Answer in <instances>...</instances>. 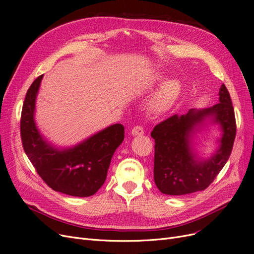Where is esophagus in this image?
<instances>
[{
  "mask_svg": "<svg viewBox=\"0 0 254 254\" xmlns=\"http://www.w3.org/2000/svg\"><path fill=\"white\" fill-rule=\"evenodd\" d=\"M144 134V129L141 126H136L131 129V135L132 136H141Z\"/></svg>",
  "mask_w": 254,
  "mask_h": 254,
  "instance_id": "1",
  "label": "esophagus"
}]
</instances>
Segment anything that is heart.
I'll return each mask as SVG.
<instances>
[{
  "label": "heart",
  "mask_w": 254,
  "mask_h": 254,
  "mask_svg": "<svg viewBox=\"0 0 254 254\" xmlns=\"http://www.w3.org/2000/svg\"><path fill=\"white\" fill-rule=\"evenodd\" d=\"M161 80V78H156ZM181 86L177 80H169L157 90L150 103V110L155 114L168 112L180 96Z\"/></svg>",
  "instance_id": "b5f03b06"
}]
</instances>
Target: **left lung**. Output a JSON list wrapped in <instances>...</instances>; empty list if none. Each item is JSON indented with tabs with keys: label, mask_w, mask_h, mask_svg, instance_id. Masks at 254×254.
Returning <instances> with one entry per match:
<instances>
[{
	"label": "left lung",
	"mask_w": 254,
	"mask_h": 254,
	"mask_svg": "<svg viewBox=\"0 0 254 254\" xmlns=\"http://www.w3.org/2000/svg\"><path fill=\"white\" fill-rule=\"evenodd\" d=\"M219 103L203 110L190 109L185 115L169 117L154 127V182L159 191L181 195L206 190L214 181L232 153L236 138V118L230 92L224 84L219 89ZM219 124L221 145L208 160H199L190 145L194 127L206 118Z\"/></svg>",
	"instance_id": "left-lung-1"
}]
</instances>
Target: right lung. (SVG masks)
Masks as SVG:
<instances>
[{"label": "right lung", "instance_id": "1", "mask_svg": "<svg viewBox=\"0 0 254 254\" xmlns=\"http://www.w3.org/2000/svg\"><path fill=\"white\" fill-rule=\"evenodd\" d=\"M42 78L39 76L32 83L22 106L20 136L24 152L50 189L73 196H90L106 180L111 158L125 139V127L110 126L71 148L53 147L40 134L34 119Z\"/></svg>", "mask_w": 254, "mask_h": 254}]
</instances>
